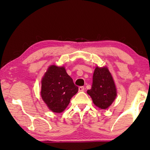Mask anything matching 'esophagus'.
<instances>
[{
    "mask_svg": "<svg viewBox=\"0 0 150 150\" xmlns=\"http://www.w3.org/2000/svg\"><path fill=\"white\" fill-rule=\"evenodd\" d=\"M85 90V87H83V86H81V87H79V91H83Z\"/></svg>",
    "mask_w": 150,
    "mask_h": 150,
    "instance_id": "esophagus-1",
    "label": "esophagus"
}]
</instances>
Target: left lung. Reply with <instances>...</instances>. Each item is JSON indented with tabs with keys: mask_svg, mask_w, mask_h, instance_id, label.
Segmentation results:
<instances>
[{
	"mask_svg": "<svg viewBox=\"0 0 150 150\" xmlns=\"http://www.w3.org/2000/svg\"><path fill=\"white\" fill-rule=\"evenodd\" d=\"M87 93L98 108L106 109L112 105L116 96V88L107 68L96 67L93 76L92 87L87 91Z\"/></svg>",
	"mask_w": 150,
	"mask_h": 150,
	"instance_id": "1",
	"label": "left lung"
}]
</instances>
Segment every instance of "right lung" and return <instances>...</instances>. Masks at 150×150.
<instances>
[{
	"label": "right lung",
	"instance_id": "right-lung-1",
	"mask_svg": "<svg viewBox=\"0 0 150 150\" xmlns=\"http://www.w3.org/2000/svg\"><path fill=\"white\" fill-rule=\"evenodd\" d=\"M77 92L78 87L64 67L51 65L48 68L42 81L41 96L51 110L62 112Z\"/></svg>",
	"mask_w": 150,
	"mask_h": 150
}]
</instances>
